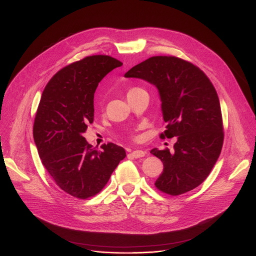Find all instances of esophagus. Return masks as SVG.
<instances>
[{
  "label": "esophagus",
  "instance_id": "obj_1",
  "mask_svg": "<svg viewBox=\"0 0 256 256\" xmlns=\"http://www.w3.org/2000/svg\"><path fill=\"white\" fill-rule=\"evenodd\" d=\"M133 158H142L146 154V152L144 150H133L131 154H130Z\"/></svg>",
  "mask_w": 256,
  "mask_h": 256
}]
</instances>
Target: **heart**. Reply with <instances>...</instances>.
Instances as JSON below:
<instances>
[{"instance_id": "heart-1", "label": "heart", "mask_w": 256, "mask_h": 256, "mask_svg": "<svg viewBox=\"0 0 256 256\" xmlns=\"http://www.w3.org/2000/svg\"><path fill=\"white\" fill-rule=\"evenodd\" d=\"M142 90H144L140 88H130V90L127 92V96L136 94V92H142Z\"/></svg>"}]
</instances>
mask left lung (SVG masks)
I'll return each instance as SVG.
<instances>
[{
    "label": "left lung",
    "instance_id": "1",
    "mask_svg": "<svg viewBox=\"0 0 256 256\" xmlns=\"http://www.w3.org/2000/svg\"><path fill=\"white\" fill-rule=\"evenodd\" d=\"M124 76L154 85L166 123L160 138L177 137L174 152L150 150L164 164L156 187L175 196L200 186L216 162L224 141L220 104L210 80L195 65L171 56H152Z\"/></svg>",
    "mask_w": 256,
    "mask_h": 256
}]
</instances>
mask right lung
<instances>
[{
  "instance_id": "1",
  "label": "right lung",
  "mask_w": 256,
  "mask_h": 256,
  "mask_svg": "<svg viewBox=\"0 0 256 256\" xmlns=\"http://www.w3.org/2000/svg\"><path fill=\"white\" fill-rule=\"evenodd\" d=\"M120 66L104 54L66 66L48 81L38 108L34 138L42 162L56 185L79 200L98 194L126 156L117 144L108 142L96 150L82 136L94 122L98 83Z\"/></svg>"
}]
</instances>
